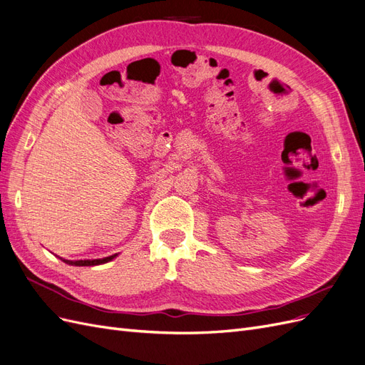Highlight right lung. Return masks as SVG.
Listing matches in <instances>:
<instances>
[{
  "mask_svg": "<svg viewBox=\"0 0 365 365\" xmlns=\"http://www.w3.org/2000/svg\"><path fill=\"white\" fill-rule=\"evenodd\" d=\"M116 255H112V256H108V257H103V259H86V261H68V259H61L65 262V264H69V265H76V267H89V265H100V264H106L109 262L110 259H113Z\"/></svg>",
  "mask_w": 365,
  "mask_h": 365,
  "instance_id": "right-lung-1",
  "label": "right lung"
}]
</instances>
